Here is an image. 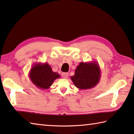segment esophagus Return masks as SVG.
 <instances>
[{"mask_svg":"<svg viewBox=\"0 0 134 134\" xmlns=\"http://www.w3.org/2000/svg\"><path fill=\"white\" fill-rule=\"evenodd\" d=\"M62 76L64 78H67L68 77V76H69V73H68V72H62Z\"/></svg>","mask_w":134,"mask_h":134,"instance_id":"esophagus-1","label":"esophagus"}]
</instances>
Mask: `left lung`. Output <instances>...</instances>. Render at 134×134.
<instances>
[{"label":"left lung","mask_w":134,"mask_h":134,"mask_svg":"<svg viewBox=\"0 0 134 134\" xmlns=\"http://www.w3.org/2000/svg\"><path fill=\"white\" fill-rule=\"evenodd\" d=\"M100 78V70L95 62L81 63L76 68L75 75L71 79L76 87L80 89H90L98 83Z\"/></svg>","instance_id":"1"}]
</instances>
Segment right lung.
<instances>
[{
    "label": "right lung",
    "mask_w": 134,
    "mask_h": 134,
    "mask_svg": "<svg viewBox=\"0 0 134 134\" xmlns=\"http://www.w3.org/2000/svg\"><path fill=\"white\" fill-rule=\"evenodd\" d=\"M30 78L33 84L41 89H47L56 79L60 78L56 72H53L49 64H37L32 68Z\"/></svg>",
    "instance_id": "add662e5"
}]
</instances>
